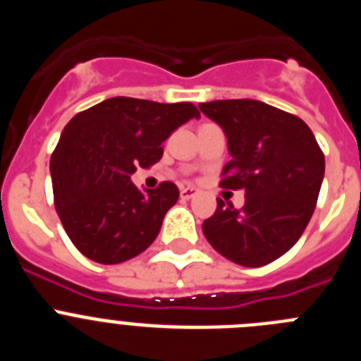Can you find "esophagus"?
<instances>
[{
  "instance_id": "esophagus-1",
  "label": "esophagus",
  "mask_w": 361,
  "mask_h": 361,
  "mask_svg": "<svg viewBox=\"0 0 361 361\" xmlns=\"http://www.w3.org/2000/svg\"><path fill=\"white\" fill-rule=\"evenodd\" d=\"M197 195L195 188H180V199L190 200Z\"/></svg>"
}]
</instances>
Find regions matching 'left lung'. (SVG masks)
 <instances>
[{
	"label": "left lung",
	"instance_id": "8db88e82",
	"mask_svg": "<svg viewBox=\"0 0 361 361\" xmlns=\"http://www.w3.org/2000/svg\"><path fill=\"white\" fill-rule=\"evenodd\" d=\"M199 108L228 137L231 161L220 186L245 191L242 209L216 199V212L204 220V237L238 266L271 264L307 228L324 180V152L300 117L255 99L212 101Z\"/></svg>",
	"mask_w": 361,
	"mask_h": 361
}]
</instances>
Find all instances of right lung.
<instances>
[{"label": "right lung", "mask_w": 361, "mask_h": 361, "mask_svg": "<svg viewBox=\"0 0 361 361\" xmlns=\"http://www.w3.org/2000/svg\"><path fill=\"white\" fill-rule=\"evenodd\" d=\"M193 117L191 103L111 97L70 119L50 159L54 206L86 258L126 262L157 238L178 188L141 191L130 177L161 161L162 142Z\"/></svg>", "instance_id": "right-lung-1"}]
</instances>
